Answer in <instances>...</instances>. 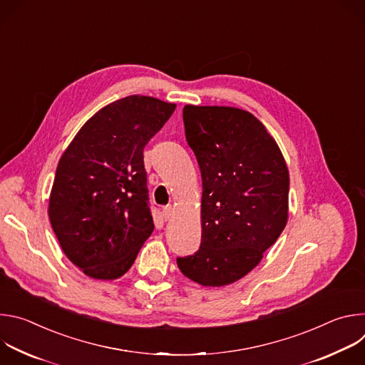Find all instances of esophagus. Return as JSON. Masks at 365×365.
I'll use <instances>...</instances> for the list:
<instances>
[{"mask_svg": "<svg viewBox=\"0 0 365 365\" xmlns=\"http://www.w3.org/2000/svg\"><path fill=\"white\" fill-rule=\"evenodd\" d=\"M162 214H163V218H165L166 221H169V220L172 218V215H173V206H170V205H169V206H165Z\"/></svg>", "mask_w": 365, "mask_h": 365, "instance_id": "esophagus-1", "label": "esophagus"}]
</instances>
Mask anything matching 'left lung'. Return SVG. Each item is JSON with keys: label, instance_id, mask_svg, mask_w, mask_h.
I'll list each match as a JSON object with an SVG mask.
<instances>
[{"label": "left lung", "instance_id": "1", "mask_svg": "<svg viewBox=\"0 0 365 365\" xmlns=\"http://www.w3.org/2000/svg\"><path fill=\"white\" fill-rule=\"evenodd\" d=\"M183 124L202 176V240L178 266L202 286L231 284L284 230L289 170L274 138L248 111L186 106Z\"/></svg>", "mask_w": 365, "mask_h": 365}]
</instances>
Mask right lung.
Wrapping results in <instances>:
<instances>
[{
	"label": "right lung",
	"instance_id": "1",
	"mask_svg": "<svg viewBox=\"0 0 365 365\" xmlns=\"http://www.w3.org/2000/svg\"><path fill=\"white\" fill-rule=\"evenodd\" d=\"M176 106L131 95L99 110L59 160L48 218L71 262L86 276L125 274L154 230L144 147Z\"/></svg>",
	"mask_w": 365,
	"mask_h": 365
}]
</instances>
